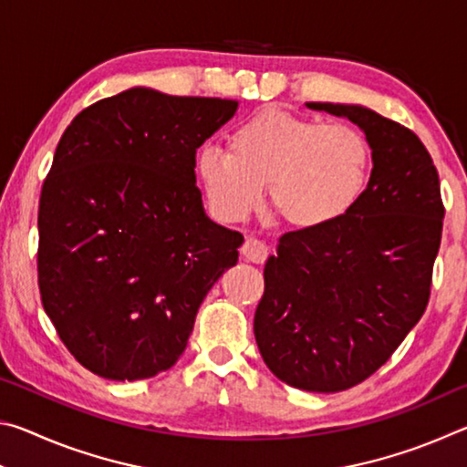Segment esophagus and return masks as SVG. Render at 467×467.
I'll return each mask as SVG.
<instances>
[{"mask_svg": "<svg viewBox=\"0 0 467 467\" xmlns=\"http://www.w3.org/2000/svg\"><path fill=\"white\" fill-rule=\"evenodd\" d=\"M241 253H243V257L251 264H264L267 255H270V247H267V244L259 239H255V236H249V239H244Z\"/></svg>", "mask_w": 467, "mask_h": 467, "instance_id": "obj_1", "label": "esophagus"}]
</instances>
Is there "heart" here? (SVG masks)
Returning a JSON list of instances; mask_svg holds the SVG:
<instances>
[{
  "label": "heart",
  "mask_w": 467,
  "mask_h": 467,
  "mask_svg": "<svg viewBox=\"0 0 467 467\" xmlns=\"http://www.w3.org/2000/svg\"><path fill=\"white\" fill-rule=\"evenodd\" d=\"M373 152L365 133L282 109H262L236 125L228 152L203 148L195 172L216 214L239 223L264 202L298 231L342 220L365 193Z\"/></svg>",
  "instance_id": "heart-1"
}]
</instances>
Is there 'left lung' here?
<instances>
[{
  "label": "left lung",
  "instance_id": "8db88e82",
  "mask_svg": "<svg viewBox=\"0 0 467 467\" xmlns=\"http://www.w3.org/2000/svg\"><path fill=\"white\" fill-rule=\"evenodd\" d=\"M306 107L358 125L373 171L336 224L280 236L253 331L280 381L334 393L373 375L420 321L445 210L437 169L414 131L362 105Z\"/></svg>",
  "mask_w": 467,
  "mask_h": 467
}]
</instances>
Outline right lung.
<instances>
[{
  "instance_id": "obj_1",
  "label": "right lung",
  "mask_w": 467,
  "mask_h": 467,
  "mask_svg": "<svg viewBox=\"0 0 467 467\" xmlns=\"http://www.w3.org/2000/svg\"><path fill=\"white\" fill-rule=\"evenodd\" d=\"M239 100L144 86L74 117L38 202V288L74 358L138 381L183 354L243 234L216 224L195 185V152Z\"/></svg>"
}]
</instances>
